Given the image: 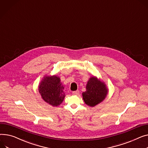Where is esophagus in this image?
Listing matches in <instances>:
<instances>
[{
	"label": "esophagus",
	"mask_w": 148,
	"mask_h": 148,
	"mask_svg": "<svg viewBox=\"0 0 148 148\" xmlns=\"http://www.w3.org/2000/svg\"><path fill=\"white\" fill-rule=\"evenodd\" d=\"M73 95H77L79 94V91H78V90L74 91V92H73Z\"/></svg>",
	"instance_id": "obj_1"
}]
</instances>
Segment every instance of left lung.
Here are the masks:
<instances>
[{
  "label": "left lung",
  "instance_id": "left-lung-1",
  "mask_svg": "<svg viewBox=\"0 0 148 148\" xmlns=\"http://www.w3.org/2000/svg\"><path fill=\"white\" fill-rule=\"evenodd\" d=\"M107 93L108 89L105 84L98 80L96 77H92L88 81L86 91L83 92L82 95L86 104L93 107L102 102Z\"/></svg>",
  "mask_w": 148,
  "mask_h": 148
}]
</instances>
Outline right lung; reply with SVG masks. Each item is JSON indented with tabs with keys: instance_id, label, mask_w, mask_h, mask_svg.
Returning <instances> with one entry per match:
<instances>
[{
	"instance_id": "obj_1",
	"label": "right lung",
	"mask_w": 148,
	"mask_h": 148,
	"mask_svg": "<svg viewBox=\"0 0 148 148\" xmlns=\"http://www.w3.org/2000/svg\"><path fill=\"white\" fill-rule=\"evenodd\" d=\"M64 89L60 78L56 75L45 77L38 86L43 99L53 106L60 105L64 101L65 96Z\"/></svg>"
}]
</instances>
